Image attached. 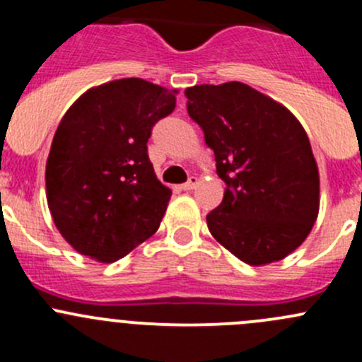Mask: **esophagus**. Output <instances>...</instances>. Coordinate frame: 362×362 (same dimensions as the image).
Listing matches in <instances>:
<instances>
[{"label":"esophagus","instance_id":"34e87169","mask_svg":"<svg viewBox=\"0 0 362 362\" xmlns=\"http://www.w3.org/2000/svg\"><path fill=\"white\" fill-rule=\"evenodd\" d=\"M198 184H199L198 177H191L184 185H182V189H184V191H192V189H194Z\"/></svg>","mask_w":362,"mask_h":362}]
</instances>
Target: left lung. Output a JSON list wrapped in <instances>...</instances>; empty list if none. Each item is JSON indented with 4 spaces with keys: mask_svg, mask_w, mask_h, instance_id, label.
<instances>
[{
    "mask_svg": "<svg viewBox=\"0 0 362 362\" xmlns=\"http://www.w3.org/2000/svg\"><path fill=\"white\" fill-rule=\"evenodd\" d=\"M185 96L226 182L222 203L206 215L211 236L250 266L287 257L310 235L320 204L301 122L243 82L187 87Z\"/></svg>",
    "mask_w": 362,
    "mask_h": 362,
    "instance_id": "8db88e82",
    "label": "left lung"
}]
</instances>
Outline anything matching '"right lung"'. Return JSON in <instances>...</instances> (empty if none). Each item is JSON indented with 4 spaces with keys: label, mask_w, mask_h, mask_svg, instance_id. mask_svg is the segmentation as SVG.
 I'll return each instance as SVG.
<instances>
[{
    "label": "right lung",
    "mask_w": 362,
    "mask_h": 362,
    "mask_svg": "<svg viewBox=\"0 0 362 362\" xmlns=\"http://www.w3.org/2000/svg\"><path fill=\"white\" fill-rule=\"evenodd\" d=\"M177 94L144 78L112 80L86 90L61 119L47 158V203L78 254L119 261L158 231L171 189L156 177L147 141Z\"/></svg>",
    "instance_id": "add662e5"
}]
</instances>
